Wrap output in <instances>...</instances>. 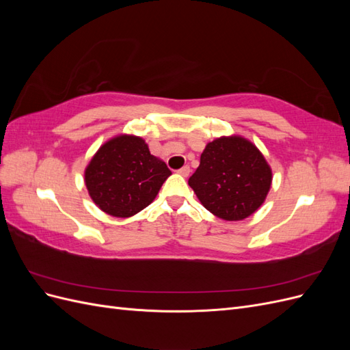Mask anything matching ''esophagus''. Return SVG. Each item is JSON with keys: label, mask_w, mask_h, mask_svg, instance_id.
Returning <instances> with one entry per match:
<instances>
[{"label": "esophagus", "mask_w": 350, "mask_h": 350, "mask_svg": "<svg viewBox=\"0 0 350 350\" xmlns=\"http://www.w3.org/2000/svg\"><path fill=\"white\" fill-rule=\"evenodd\" d=\"M189 172H191V169H189V166H188V165L183 166V167L179 169V171H178V174H179V175H183V176H185V178L189 175Z\"/></svg>", "instance_id": "34e87169"}]
</instances>
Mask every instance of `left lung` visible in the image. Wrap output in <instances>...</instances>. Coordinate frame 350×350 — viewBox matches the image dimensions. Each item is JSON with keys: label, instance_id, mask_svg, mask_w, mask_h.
Listing matches in <instances>:
<instances>
[{"label": "left lung", "instance_id": "obj_1", "mask_svg": "<svg viewBox=\"0 0 350 350\" xmlns=\"http://www.w3.org/2000/svg\"><path fill=\"white\" fill-rule=\"evenodd\" d=\"M271 179V167L256 144L241 135H224L207 143L188 185L210 213L237 221L260 208Z\"/></svg>", "mask_w": 350, "mask_h": 350}]
</instances>
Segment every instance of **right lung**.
Instances as JSON below:
<instances>
[{"label": "right lung", "mask_w": 350, "mask_h": 350, "mask_svg": "<svg viewBox=\"0 0 350 350\" xmlns=\"http://www.w3.org/2000/svg\"><path fill=\"white\" fill-rule=\"evenodd\" d=\"M171 174L142 137L120 134L93 154L84 169V184L102 211L125 219L149 206Z\"/></svg>", "instance_id": "right-lung-1"}]
</instances>
